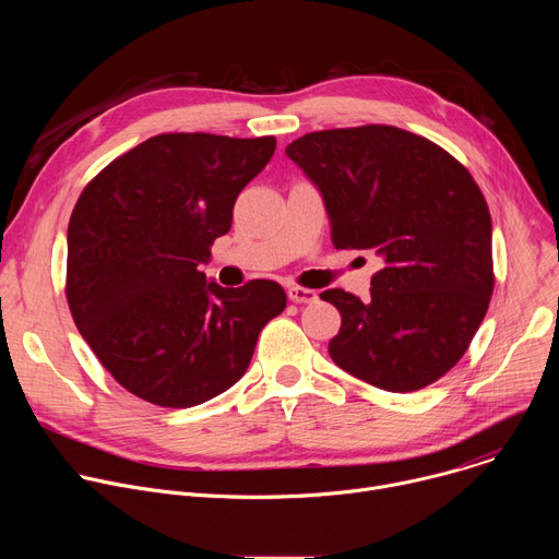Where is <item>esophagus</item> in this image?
<instances>
[{"label":"esophagus","instance_id":"obj_1","mask_svg":"<svg viewBox=\"0 0 559 559\" xmlns=\"http://www.w3.org/2000/svg\"><path fill=\"white\" fill-rule=\"evenodd\" d=\"M287 296H289L292 302H313L318 298L313 289H307V287H300V285H289Z\"/></svg>","mask_w":559,"mask_h":559}]
</instances>
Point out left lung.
<instances>
[{
  "label": "left lung",
  "mask_w": 559,
  "mask_h": 559,
  "mask_svg": "<svg viewBox=\"0 0 559 559\" xmlns=\"http://www.w3.org/2000/svg\"><path fill=\"white\" fill-rule=\"evenodd\" d=\"M321 190L338 250H373L371 298L328 289L341 316L332 360L384 391L442 378L468 349L493 294L491 214L468 170L395 126L309 132L285 147Z\"/></svg>",
  "instance_id": "left-lung-1"
}]
</instances>
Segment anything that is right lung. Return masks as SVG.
<instances>
[{
  "label": "right lung",
  "mask_w": 559,
  "mask_h": 559,
  "mask_svg": "<svg viewBox=\"0 0 559 559\" xmlns=\"http://www.w3.org/2000/svg\"><path fill=\"white\" fill-rule=\"evenodd\" d=\"M274 147V136L156 134L79 197L68 223V307L99 362L141 401L186 409L227 391L285 309L274 281L227 289L199 272Z\"/></svg>",
  "instance_id": "obj_1"
}]
</instances>
